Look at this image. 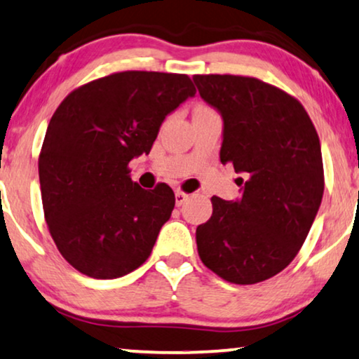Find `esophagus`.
Masks as SVG:
<instances>
[{
  "mask_svg": "<svg viewBox=\"0 0 359 359\" xmlns=\"http://www.w3.org/2000/svg\"><path fill=\"white\" fill-rule=\"evenodd\" d=\"M188 199V194L186 193H183V191H176L175 193V203H176V205H183L184 204V201Z\"/></svg>",
  "mask_w": 359,
  "mask_h": 359,
  "instance_id": "34e87169",
  "label": "esophagus"
}]
</instances>
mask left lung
<instances>
[{
	"label": "left lung",
	"mask_w": 359,
	"mask_h": 359,
	"mask_svg": "<svg viewBox=\"0 0 359 359\" xmlns=\"http://www.w3.org/2000/svg\"><path fill=\"white\" fill-rule=\"evenodd\" d=\"M203 100L222 116L220 161L232 163L242 196H214L196 229L203 263L229 283L255 284L292 262L320 208V140L296 97L250 76L194 75Z\"/></svg>",
	"instance_id": "obj_1"
}]
</instances>
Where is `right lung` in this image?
<instances>
[{
	"instance_id": "1",
	"label": "right lung",
	"mask_w": 359,
	"mask_h": 359,
	"mask_svg": "<svg viewBox=\"0 0 359 359\" xmlns=\"http://www.w3.org/2000/svg\"><path fill=\"white\" fill-rule=\"evenodd\" d=\"M196 95L188 75L121 72L72 91L39 156L43 214L62 257L114 279L145 263L175 208L170 186L147 191L129 161L150 154L166 116Z\"/></svg>"
}]
</instances>
